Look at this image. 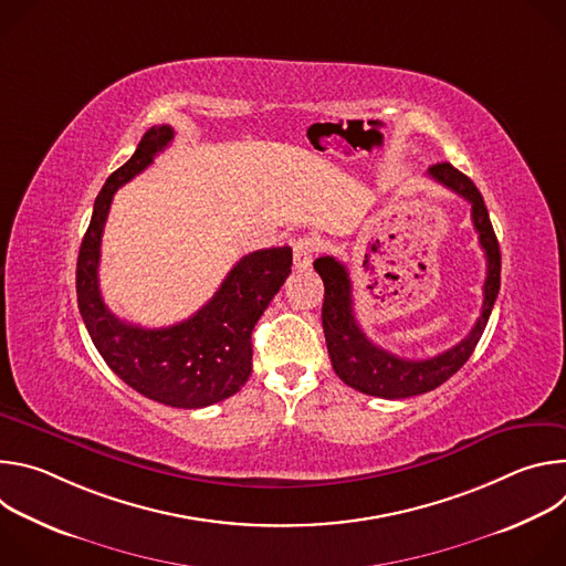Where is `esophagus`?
I'll list each match as a JSON object with an SVG mask.
<instances>
[{
    "label": "esophagus",
    "mask_w": 566,
    "mask_h": 566,
    "mask_svg": "<svg viewBox=\"0 0 566 566\" xmlns=\"http://www.w3.org/2000/svg\"><path fill=\"white\" fill-rule=\"evenodd\" d=\"M319 251V239L313 234L297 237L293 244V262L297 269H306L313 262V255Z\"/></svg>",
    "instance_id": "1"
}]
</instances>
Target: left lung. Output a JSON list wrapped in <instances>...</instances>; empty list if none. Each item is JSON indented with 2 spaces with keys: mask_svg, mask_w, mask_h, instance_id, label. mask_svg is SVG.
<instances>
[{
  "mask_svg": "<svg viewBox=\"0 0 566 566\" xmlns=\"http://www.w3.org/2000/svg\"><path fill=\"white\" fill-rule=\"evenodd\" d=\"M428 175L472 206V226L479 232V244L483 253H486V282H483L481 315L461 343L426 360H408L389 354L387 349L374 345L358 325L347 266L332 255L317 258L313 262V269L317 271L322 282H325L322 329H325L334 371L345 385L363 394L389 400L432 391L443 385L452 374H457L472 356L483 329H486L493 304L500 293L502 253L481 192L463 172H459L450 164H437L428 170Z\"/></svg>",
  "mask_w": 566,
  "mask_h": 566,
  "instance_id": "left-lung-1",
  "label": "left lung"
}]
</instances>
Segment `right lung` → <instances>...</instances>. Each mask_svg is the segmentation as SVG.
<instances>
[{
    "label": "right lung",
    "mask_w": 566,
    "mask_h": 566,
    "mask_svg": "<svg viewBox=\"0 0 566 566\" xmlns=\"http://www.w3.org/2000/svg\"><path fill=\"white\" fill-rule=\"evenodd\" d=\"M175 138L170 125L149 127L132 158L103 186L75 269L77 308L109 369L138 394L170 408L199 410L237 394L253 371L251 334L291 273L289 247L241 258L217 293L188 319L145 329L116 317L101 295L103 228L114 192L140 175Z\"/></svg>",
    "instance_id": "right-lung-1"
}]
</instances>
